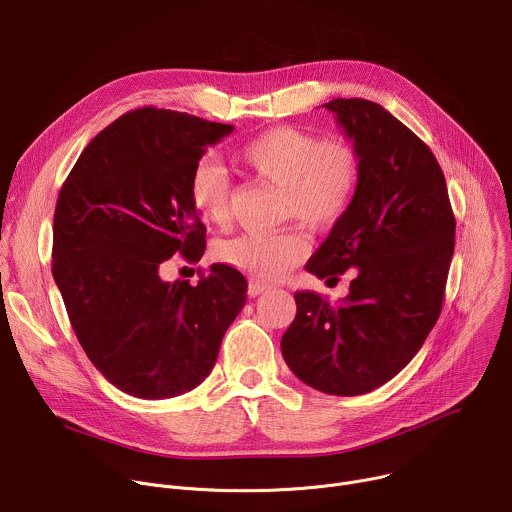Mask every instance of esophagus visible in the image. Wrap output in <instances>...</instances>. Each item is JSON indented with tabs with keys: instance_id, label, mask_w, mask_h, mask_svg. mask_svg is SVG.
Here are the masks:
<instances>
[{
	"instance_id": "34e87169",
	"label": "esophagus",
	"mask_w": 512,
	"mask_h": 512,
	"mask_svg": "<svg viewBox=\"0 0 512 512\" xmlns=\"http://www.w3.org/2000/svg\"><path fill=\"white\" fill-rule=\"evenodd\" d=\"M266 291H270V287L262 285V282H258V280H250V285H248V295L250 297H258V295H262Z\"/></svg>"
}]
</instances>
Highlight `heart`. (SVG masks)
<instances>
[{
    "label": "heart",
    "mask_w": 512,
    "mask_h": 512,
    "mask_svg": "<svg viewBox=\"0 0 512 512\" xmlns=\"http://www.w3.org/2000/svg\"><path fill=\"white\" fill-rule=\"evenodd\" d=\"M250 173L285 189V217L313 230H327L342 219L360 185V154L348 140H323L299 128H272L238 152ZM193 209L217 227L232 221V183L225 168L205 158L189 177ZM309 254V240L295 230L244 234L217 246V258L256 280L287 274Z\"/></svg>",
    "instance_id": "b5f03b06"
}]
</instances>
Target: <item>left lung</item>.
<instances>
[{"mask_svg": "<svg viewBox=\"0 0 512 512\" xmlns=\"http://www.w3.org/2000/svg\"><path fill=\"white\" fill-rule=\"evenodd\" d=\"M323 107L354 142L362 173L348 213L305 268L317 278L354 268V280L337 305L295 293L280 350L305 384L356 396L399 374L439 319L456 217L437 158L403 122L368 99Z\"/></svg>", "mask_w": 512, "mask_h": 512, "instance_id": "1", "label": "left lung"}]
</instances>
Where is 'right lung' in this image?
I'll use <instances>...</instances> for the list:
<instances>
[{
	"label": "right lung",
	"mask_w": 512,
	"mask_h": 512,
	"mask_svg": "<svg viewBox=\"0 0 512 512\" xmlns=\"http://www.w3.org/2000/svg\"><path fill=\"white\" fill-rule=\"evenodd\" d=\"M234 132L173 109L140 107L81 152L54 209L52 276L93 366L126 394L170 399L209 376L248 282L211 264L197 287L164 282L160 266L205 252L189 177Z\"/></svg>",
	"instance_id": "right-lung-1"
}]
</instances>
